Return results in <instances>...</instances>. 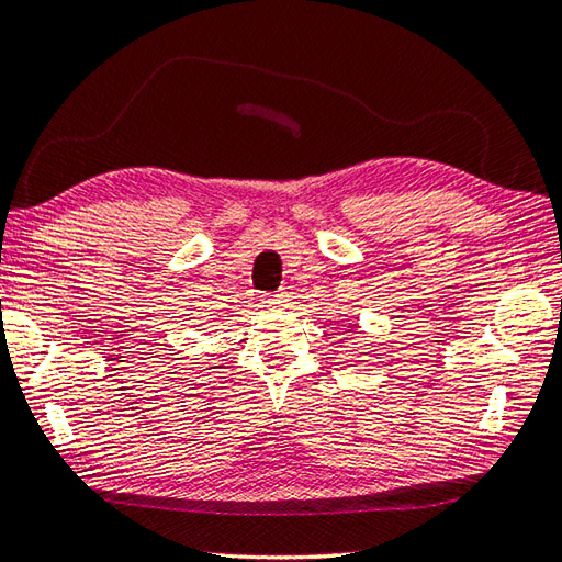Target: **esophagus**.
<instances>
[{
	"label": "esophagus",
	"mask_w": 562,
	"mask_h": 562,
	"mask_svg": "<svg viewBox=\"0 0 562 562\" xmlns=\"http://www.w3.org/2000/svg\"><path fill=\"white\" fill-rule=\"evenodd\" d=\"M282 302H284V294L282 292L262 294V304H268V306H282Z\"/></svg>",
	"instance_id": "esophagus-1"
}]
</instances>
